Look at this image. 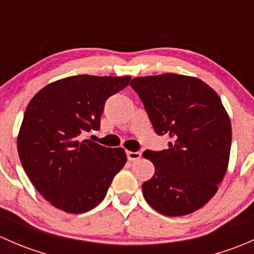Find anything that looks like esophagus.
Wrapping results in <instances>:
<instances>
[{
    "label": "esophagus",
    "instance_id": "esophagus-1",
    "mask_svg": "<svg viewBox=\"0 0 254 254\" xmlns=\"http://www.w3.org/2000/svg\"><path fill=\"white\" fill-rule=\"evenodd\" d=\"M127 160L129 161H136L141 157V153L139 151L136 152H132V151H127Z\"/></svg>",
    "mask_w": 254,
    "mask_h": 254
}]
</instances>
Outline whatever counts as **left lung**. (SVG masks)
Returning a JSON list of instances; mask_svg holds the SVG:
<instances>
[{"instance_id": "1", "label": "left lung", "mask_w": 254, "mask_h": 254, "mask_svg": "<svg viewBox=\"0 0 254 254\" xmlns=\"http://www.w3.org/2000/svg\"><path fill=\"white\" fill-rule=\"evenodd\" d=\"M167 150H146L155 175L142 184L151 207L183 216L204 206L224 179L231 150V122L216 92L195 77L165 73L130 82Z\"/></svg>"}]
</instances>
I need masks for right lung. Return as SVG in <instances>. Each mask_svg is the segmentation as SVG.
I'll return each instance as SVG.
<instances>
[{"label": "right lung", "mask_w": 254, "mask_h": 254, "mask_svg": "<svg viewBox=\"0 0 254 254\" xmlns=\"http://www.w3.org/2000/svg\"><path fill=\"white\" fill-rule=\"evenodd\" d=\"M130 76H71L40 89L25 109L17 140L25 173L51 205L71 214L101 203L127 163L122 147L83 140L101 127L106 101Z\"/></svg>", "instance_id": "add662e5"}]
</instances>
